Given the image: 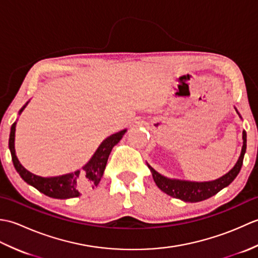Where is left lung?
I'll list each match as a JSON object with an SVG mask.
<instances>
[{
    "label": "left lung",
    "instance_id": "obj_1",
    "mask_svg": "<svg viewBox=\"0 0 258 258\" xmlns=\"http://www.w3.org/2000/svg\"><path fill=\"white\" fill-rule=\"evenodd\" d=\"M236 112L239 115V117L242 118L237 109ZM245 152H246V132L243 131V147L236 164H235L231 171L226 173L225 175H223L222 177L214 180H208V182H190V180L168 178L166 176H163V175L158 172H156L155 169L150 165V164H147V166L150 168L153 179H154L157 187L162 191H164V193L174 197V199L182 200L184 202L197 203V202H202L210 199V197L217 194L218 191L222 190L224 187H226V186H228L233 182L235 177L238 175L240 168H242Z\"/></svg>",
    "mask_w": 258,
    "mask_h": 258
}]
</instances>
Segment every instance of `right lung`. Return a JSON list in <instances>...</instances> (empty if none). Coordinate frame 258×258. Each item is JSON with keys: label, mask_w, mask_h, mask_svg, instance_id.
Masks as SVG:
<instances>
[{"label": "right lung", "mask_w": 258, "mask_h": 258, "mask_svg": "<svg viewBox=\"0 0 258 258\" xmlns=\"http://www.w3.org/2000/svg\"><path fill=\"white\" fill-rule=\"evenodd\" d=\"M30 102V101H29ZM29 102L25 103V105L19 111V115L24 111ZM15 127L16 122L13 123L11 127L10 139H9V147L11 155H12L13 165L16 172L20 174V176L24 179L29 185L35 187L41 193L45 194L52 199L67 200L78 197L89 188H94L98 185L104 174V169L106 167V163L108 156L111 154L112 149L122 140L123 135L127 130H122L119 132L112 134L107 139L104 140L98 149L95 151L94 154L91 157V160L87 162L82 169H78L74 173H69L61 176L54 177H42L27 171V169L20 163L18 156L15 153Z\"/></svg>", "instance_id": "obj_1"}]
</instances>
